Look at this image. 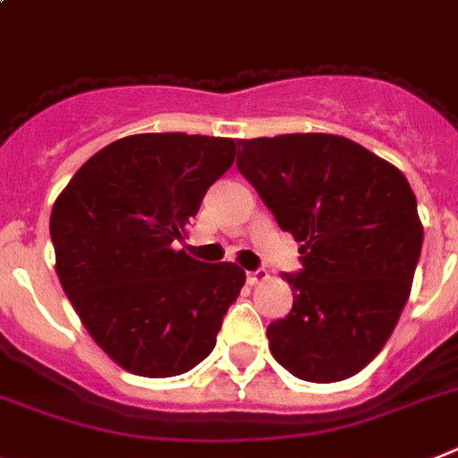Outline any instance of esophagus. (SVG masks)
<instances>
[{"instance_id":"1","label":"esophagus","mask_w":458,"mask_h":458,"mask_svg":"<svg viewBox=\"0 0 458 458\" xmlns=\"http://www.w3.org/2000/svg\"><path fill=\"white\" fill-rule=\"evenodd\" d=\"M268 280L267 268H257V271H248V284H259Z\"/></svg>"}]
</instances>
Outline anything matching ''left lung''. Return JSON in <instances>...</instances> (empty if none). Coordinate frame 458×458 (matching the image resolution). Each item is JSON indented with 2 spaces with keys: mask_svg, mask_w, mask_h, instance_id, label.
Returning <instances> with one entry per match:
<instances>
[{
  "mask_svg": "<svg viewBox=\"0 0 458 458\" xmlns=\"http://www.w3.org/2000/svg\"><path fill=\"white\" fill-rule=\"evenodd\" d=\"M238 171L303 243L283 273L294 306L268 324L271 354L308 382H338L369 366L410 296L421 229L405 175L334 134L238 140Z\"/></svg>",
  "mask_w": 458,
  "mask_h": 458,
  "instance_id": "1",
  "label": "left lung"
}]
</instances>
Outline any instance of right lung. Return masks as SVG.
Returning a JSON list of instances; mask_svg holds the SVG:
<instances>
[{"label":"right lung","mask_w":458,"mask_h":458,"mask_svg":"<svg viewBox=\"0 0 458 458\" xmlns=\"http://www.w3.org/2000/svg\"><path fill=\"white\" fill-rule=\"evenodd\" d=\"M236 157L233 139L136 134L76 171L50 213L55 271L88 334L124 370L174 377L208 357L245 271L174 250Z\"/></svg>","instance_id":"obj_1"}]
</instances>
